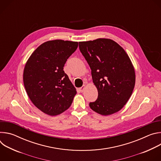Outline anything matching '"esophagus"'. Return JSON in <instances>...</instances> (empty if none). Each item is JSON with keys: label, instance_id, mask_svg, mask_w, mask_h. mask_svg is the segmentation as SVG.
Returning a JSON list of instances; mask_svg holds the SVG:
<instances>
[{"label": "esophagus", "instance_id": "esophagus-1", "mask_svg": "<svg viewBox=\"0 0 161 161\" xmlns=\"http://www.w3.org/2000/svg\"><path fill=\"white\" fill-rule=\"evenodd\" d=\"M85 88H86V85H83V86H81V87H80V88H79V90L81 92H83L85 90Z\"/></svg>", "mask_w": 161, "mask_h": 161}]
</instances>
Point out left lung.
<instances>
[{"label":"left lung","mask_w":161,"mask_h":161,"mask_svg":"<svg viewBox=\"0 0 161 161\" xmlns=\"http://www.w3.org/2000/svg\"><path fill=\"white\" fill-rule=\"evenodd\" d=\"M79 47L98 91L97 100L89 104L90 108L104 116L118 112L135 85V71L129 55L117 42L106 38L79 42Z\"/></svg>","instance_id":"left-lung-1"}]
</instances>
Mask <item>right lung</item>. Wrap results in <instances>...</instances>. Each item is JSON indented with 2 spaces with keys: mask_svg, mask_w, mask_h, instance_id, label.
<instances>
[{
  "mask_svg": "<svg viewBox=\"0 0 161 161\" xmlns=\"http://www.w3.org/2000/svg\"><path fill=\"white\" fill-rule=\"evenodd\" d=\"M78 47V42L48 41L37 47L25 64L23 79L27 94L45 114L58 115L73 103L77 92L64 66Z\"/></svg>",
  "mask_w": 161,
  "mask_h": 161,
  "instance_id": "right-lung-1",
  "label": "right lung"
}]
</instances>
